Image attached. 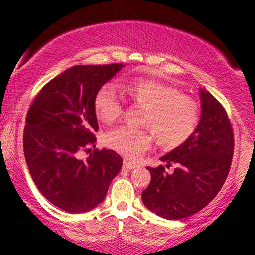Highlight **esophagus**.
I'll use <instances>...</instances> for the list:
<instances>
[{"label": "esophagus", "mask_w": 255, "mask_h": 255, "mask_svg": "<svg viewBox=\"0 0 255 255\" xmlns=\"http://www.w3.org/2000/svg\"><path fill=\"white\" fill-rule=\"evenodd\" d=\"M124 168L127 169V170H133V169L137 168V165L134 164V163L129 162V160L125 159V160H124Z\"/></svg>", "instance_id": "34e87169"}]
</instances>
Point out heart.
Here are the masks:
<instances>
[{"label": "heart", "instance_id": "b5f03b06", "mask_svg": "<svg viewBox=\"0 0 255 255\" xmlns=\"http://www.w3.org/2000/svg\"><path fill=\"white\" fill-rule=\"evenodd\" d=\"M119 90L134 104L145 109L140 125L147 129L118 127L104 135V145L127 158H136L150 147L152 135L164 148L182 145L194 133L199 122V107L174 86L153 79H131L119 84ZM95 113L103 124L121 115L122 105L109 85L95 96Z\"/></svg>", "mask_w": 255, "mask_h": 255}]
</instances>
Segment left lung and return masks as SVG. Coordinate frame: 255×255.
<instances>
[{
	"label": "left lung",
	"instance_id": "obj_1",
	"mask_svg": "<svg viewBox=\"0 0 255 255\" xmlns=\"http://www.w3.org/2000/svg\"><path fill=\"white\" fill-rule=\"evenodd\" d=\"M200 119L194 133L182 145L159 158L163 165L150 168L151 182L142 203L166 219H181L204 209L217 195L229 172L234 137L229 120L219 102L205 87L199 89Z\"/></svg>",
	"mask_w": 255,
	"mask_h": 255
}]
</instances>
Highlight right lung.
I'll return each instance as SVG.
<instances>
[{"mask_svg": "<svg viewBox=\"0 0 255 255\" xmlns=\"http://www.w3.org/2000/svg\"><path fill=\"white\" fill-rule=\"evenodd\" d=\"M124 67H72L49 81L28 110L24 131L28 170L39 192L63 211L95 209L121 170L122 158L115 151L95 150L86 160L79 151L96 141V93Z\"/></svg>", "mask_w": 255, "mask_h": 255, "instance_id": "obj_1", "label": "right lung"}]
</instances>
